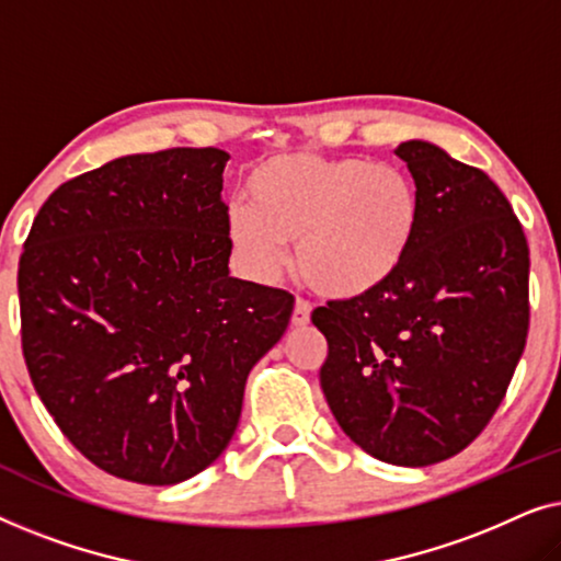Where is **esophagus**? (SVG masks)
<instances>
[{"label":"esophagus","mask_w":561,"mask_h":561,"mask_svg":"<svg viewBox=\"0 0 561 561\" xmlns=\"http://www.w3.org/2000/svg\"><path fill=\"white\" fill-rule=\"evenodd\" d=\"M309 321H311V306H309V301H301V298H298L294 306V313H290V324L301 329L309 324Z\"/></svg>","instance_id":"1"}]
</instances>
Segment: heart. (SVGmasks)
Here are the masks:
<instances>
[{
	"label": "heart",
	"instance_id": "b5f03b06",
	"mask_svg": "<svg viewBox=\"0 0 561 561\" xmlns=\"http://www.w3.org/2000/svg\"><path fill=\"white\" fill-rule=\"evenodd\" d=\"M248 204L227 214V237L260 280L294 263L327 298H363L401 271L421 227V196L401 165L363 158L288 152L267 158L244 181Z\"/></svg>",
	"mask_w": 561,
	"mask_h": 561
}]
</instances>
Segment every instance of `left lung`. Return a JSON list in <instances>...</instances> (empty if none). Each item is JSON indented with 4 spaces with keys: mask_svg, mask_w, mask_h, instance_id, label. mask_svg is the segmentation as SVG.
Listing matches in <instances>:
<instances>
[{
    "mask_svg": "<svg viewBox=\"0 0 561 561\" xmlns=\"http://www.w3.org/2000/svg\"><path fill=\"white\" fill-rule=\"evenodd\" d=\"M396 156L421 196L413 250L386 286L311 321L342 432L380 462L426 467L474 442L511 386L528 334V244L480 168L424 140Z\"/></svg>",
    "mask_w": 561,
    "mask_h": 561,
    "instance_id": "obj_1",
    "label": "left lung"
}]
</instances>
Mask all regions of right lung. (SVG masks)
<instances>
[{
    "mask_svg": "<svg viewBox=\"0 0 561 561\" xmlns=\"http://www.w3.org/2000/svg\"><path fill=\"white\" fill-rule=\"evenodd\" d=\"M219 148L125 156L66 181L20 257L22 355L99 470L175 485L232 439L294 296L229 275Z\"/></svg>",
    "mask_w": 561,
    "mask_h": 561,
    "instance_id": "right-lung-1",
    "label": "right lung"
}]
</instances>
